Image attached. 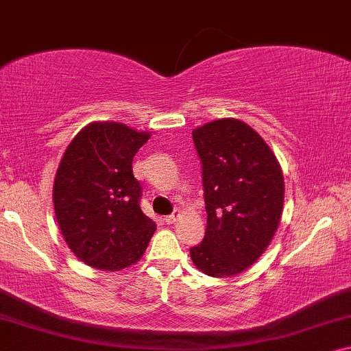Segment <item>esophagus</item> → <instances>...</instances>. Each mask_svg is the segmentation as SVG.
I'll return each instance as SVG.
<instances>
[{
  "instance_id": "34e87169",
  "label": "esophagus",
  "mask_w": 351,
  "mask_h": 351,
  "mask_svg": "<svg viewBox=\"0 0 351 351\" xmlns=\"http://www.w3.org/2000/svg\"><path fill=\"white\" fill-rule=\"evenodd\" d=\"M180 216H181V211L180 210H175L171 215L165 216V223L167 224H175L176 221H178V218H180Z\"/></svg>"
}]
</instances>
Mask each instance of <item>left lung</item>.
<instances>
[{"label":"left lung","instance_id":"1","mask_svg":"<svg viewBox=\"0 0 351 351\" xmlns=\"http://www.w3.org/2000/svg\"><path fill=\"white\" fill-rule=\"evenodd\" d=\"M202 162L206 229L191 259L202 272L224 278L258 261L278 229L283 171L258 132L239 119H218L192 132Z\"/></svg>","mask_w":351,"mask_h":351}]
</instances>
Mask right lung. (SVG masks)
Returning a JSON list of instances; mask_svg holds the SVG:
<instances>
[{
    "label": "right lung",
    "mask_w": 351,
    "mask_h": 351,
    "mask_svg": "<svg viewBox=\"0 0 351 351\" xmlns=\"http://www.w3.org/2000/svg\"><path fill=\"white\" fill-rule=\"evenodd\" d=\"M151 133L119 122H92L68 145L53 181V210L70 250L100 270L141 259L156 223L140 208L132 162Z\"/></svg>",
    "instance_id": "obj_1"
}]
</instances>
